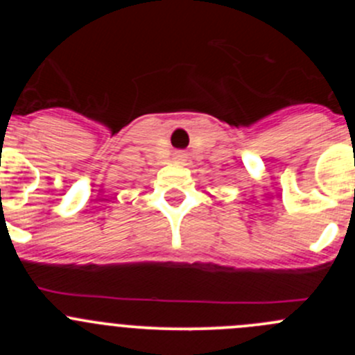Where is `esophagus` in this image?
<instances>
[{"label":"esophagus","instance_id":"1","mask_svg":"<svg viewBox=\"0 0 355 355\" xmlns=\"http://www.w3.org/2000/svg\"><path fill=\"white\" fill-rule=\"evenodd\" d=\"M175 161H178V163H182V161H185V153H182V151L175 153Z\"/></svg>","mask_w":355,"mask_h":355}]
</instances>
